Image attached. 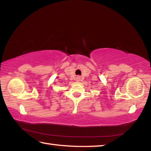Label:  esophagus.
<instances>
[{
    "mask_svg": "<svg viewBox=\"0 0 151 151\" xmlns=\"http://www.w3.org/2000/svg\"><path fill=\"white\" fill-rule=\"evenodd\" d=\"M77 79H78V80L79 81V80H80V79H81V78H80V77H77Z\"/></svg>",
    "mask_w": 151,
    "mask_h": 151,
    "instance_id": "34e87169",
    "label": "esophagus"
}]
</instances>
